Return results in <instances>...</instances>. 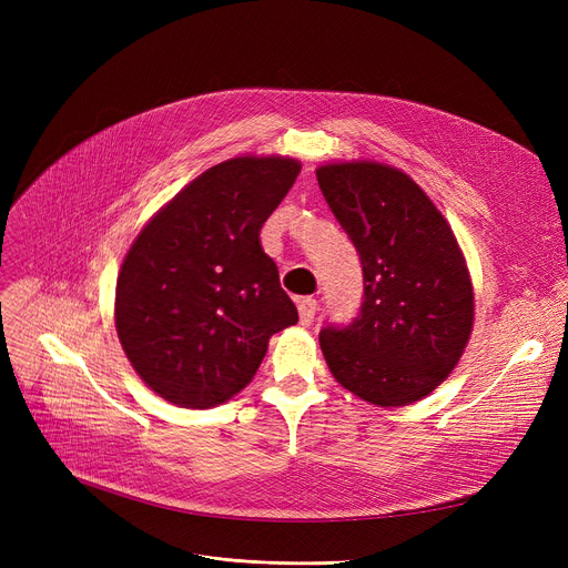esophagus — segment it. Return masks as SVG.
Here are the masks:
<instances>
[{
	"mask_svg": "<svg viewBox=\"0 0 568 568\" xmlns=\"http://www.w3.org/2000/svg\"><path fill=\"white\" fill-rule=\"evenodd\" d=\"M317 313V302L315 300H302L300 302V320L304 326H311Z\"/></svg>",
	"mask_w": 568,
	"mask_h": 568,
	"instance_id": "obj_1",
	"label": "esophagus"
}]
</instances>
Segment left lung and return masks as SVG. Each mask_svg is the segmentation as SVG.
<instances>
[{
  "mask_svg": "<svg viewBox=\"0 0 568 568\" xmlns=\"http://www.w3.org/2000/svg\"><path fill=\"white\" fill-rule=\"evenodd\" d=\"M317 184L359 253L364 296L320 347L347 392L379 407L428 396L469 341L474 292L456 236L430 197L389 165L317 168Z\"/></svg>",
  "mask_w": 568,
  "mask_h": 568,
  "instance_id": "8db88e82",
  "label": "left lung"
}]
</instances>
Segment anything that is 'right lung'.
Wrapping results in <instances>:
<instances>
[{"instance_id":"add662e5","label":"right lung","mask_w":568,"mask_h":568,"mask_svg":"<svg viewBox=\"0 0 568 568\" xmlns=\"http://www.w3.org/2000/svg\"><path fill=\"white\" fill-rule=\"evenodd\" d=\"M302 165L239 156L202 172L144 225L116 278L114 324L135 373L179 407H214L300 313L260 230Z\"/></svg>"}]
</instances>
